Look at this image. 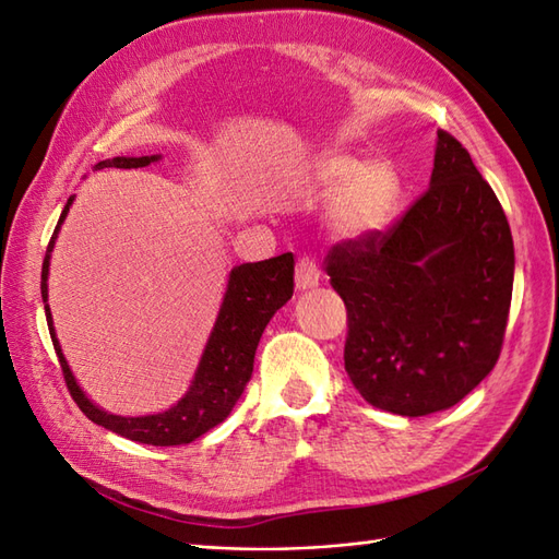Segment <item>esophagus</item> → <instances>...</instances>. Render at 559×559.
<instances>
[{
	"instance_id": "obj_1",
	"label": "esophagus",
	"mask_w": 559,
	"mask_h": 559,
	"mask_svg": "<svg viewBox=\"0 0 559 559\" xmlns=\"http://www.w3.org/2000/svg\"><path fill=\"white\" fill-rule=\"evenodd\" d=\"M319 266L314 259L309 257H302L300 262H297V269H295V285L300 290H309L314 288V285H319Z\"/></svg>"
}]
</instances>
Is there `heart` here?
I'll list each match as a JSON object with an SVG mask.
<instances>
[{
	"label": "heart",
	"instance_id": "obj_1",
	"mask_svg": "<svg viewBox=\"0 0 559 559\" xmlns=\"http://www.w3.org/2000/svg\"><path fill=\"white\" fill-rule=\"evenodd\" d=\"M314 183L323 190H338L333 206V226L343 238L365 240L391 224L402 194V180L393 164H361L347 154H323L314 164Z\"/></svg>",
	"mask_w": 559,
	"mask_h": 559
}]
</instances>
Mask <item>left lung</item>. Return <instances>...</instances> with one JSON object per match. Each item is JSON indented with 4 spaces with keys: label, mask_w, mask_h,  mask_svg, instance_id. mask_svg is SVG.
<instances>
[{
    "label": "left lung",
    "mask_w": 559,
    "mask_h": 559,
    "mask_svg": "<svg viewBox=\"0 0 559 559\" xmlns=\"http://www.w3.org/2000/svg\"><path fill=\"white\" fill-rule=\"evenodd\" d=\"M326 274L347 309L345 371L369 405L426 417L496 367L514 242L469 152L438 131L431 188L397 224L333 245Z\"/></svg>",
    "instance_id": "obj_1"
}]
</instances>
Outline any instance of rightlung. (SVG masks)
Here are the masks:
<instances>
[{
  "mask_svg": "<svg viewBox=\"0 0 559 559\" xmlns=\"http://www.w3.org/2000/svg\"><path fill=\"white\" fill-rule=\"evenodd\" d=\"M157 159L159 154H152V157H114L95 164V171H99V168H142ZM71 204L73 194L69 198L67 206H63L55 233H51L43 262L40 283L49 335L51 343H55L59 365L63 371V381L69 385L71 397L90 421L109 428V431L119 433L128 440H135V443L159 448L192 443L194 438L204 436L210 428H214L228 417L230 409L236 407V402L240 400L245 385H248L254 367L257 345L259 338H262L266 323L293 297V254L285 252L278 257L264 259V262L240 264L233 269L216 323L210 333V341L204 345L198 371H194V379L190 381L186 395L180 397L174 407H168L166 412L159 414H147V417H119V414L99 409L95 402L87 400V395L81 391V385L75 383V376L71 373L69 361L63 357L61 345L57 341L55 321H51V311L47 305L49 259L51 250H55L59 228L63 224V218H67Z\"/></svg>",
  "mask_w": 559,
  "mask_h": 559,
  "instance_id": "obj_1",
  "label": "right lung"
}]
</instances>
